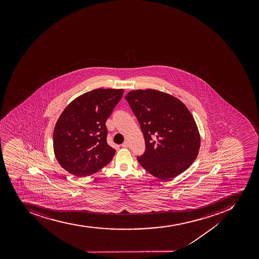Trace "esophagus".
Instances as JSON below:
<instances>
[{
	"label": "esophagus",
	"instance_id": "obj_1",
	"mask_svg": "<svg viewBox=\"0 0 259 259\" xmlns=\"http://www.w3.org/2000/svg\"><path fill=\"white\" fill-rule=\"evenodd\" d=\"M121 147H130V143H129L128 142H127V141H126V142H124L123 143H122V144H121Z\"/></svg>",
	"mask_w": 259,
	"mask_h": 259
}]
</instances>
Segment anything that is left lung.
Here are the masks:
<instances>
[{
  "instance_id": "obj_1",
  "label": "left lung",
  "mask_w": 259,
  "mask_h": 259,
  "mask_svg": "<svg viewBox=\"0 0 259 259\" xmlns=\"http://www.w3.org/2000/svg\"><path fill=\"white\" fill-rule=\"evenodd\" d=\"M139 121L146 151L138 160L156 178L168 181L195 161L200 136L192 114L180 99L156 90H133L125 97Z\"/></svg>"
}]
</instances>
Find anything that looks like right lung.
Here are the masks:
<instances>
[{"label": "right lung", "instance_id": "right-lung-1", "mask_svg": "<svg viewBox=\"0 0 259 259\" xmlns=\"http://www.w3.org/2000/svg\"><path fill=\"white\" fill-rule=\"evenodd\" d=\"M124 90L98 89L73 99L58 118L53 134L55 158L76 177L96 173L114 156L105 122Z\"/></svg>", "mask_w": 259, "mask_h": 259}]
</instances>
